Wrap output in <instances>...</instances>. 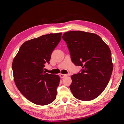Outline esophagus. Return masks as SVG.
Here are the masks:
<instances>
[{
    "instance_id": "1",
    "label": "esophagus",
    "mask_w": 124,
    "mask_h": 124,
    "mask_svg": "<svg viewBox=\"0 0 124 124\" xmlns=\"http://www.w3.org/2000/svg\"><path fill=\"white\" fill-rule=\"evenodd\" d=\"M59 76H60V77H61V78H65V77H66V76H67V74H61L59 75Z\"/></svg>"
}]
</instances>
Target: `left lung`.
I'll list each match as a JSON object with an SVG mask.
<instances>
[{
  "label": "left lung",
  "mask_w": 124,
  "mask_h": 124,
  "mask_svg": "<svg viewBox=\"0 0 124 124\" xmlns=\"http://www.w3.org/2000/svg\"><path fill=\"white\" fill-rule=\"evenodd\" d=\"M62 38L71 61L82 67L80 72L71 76L69 87L73 96L82 101L95 99L106 88L113 71L110 48L93 33L70 31L63 33Z\"/></svg>",
  "instance_id": "1"
}]
</instances>
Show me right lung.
<instances>
[{
    "label": "right lung",
    "mask_w": 124,
    "mask_h": 124,
    "mask_svg": "<svg viewBox=\"0 0 124 124\" xmlns=\"http://www.w3.org/2000/svg\"><path fill=\"white\" fill-rule=\"evenodd\" d=\"M62 32L50 33L26 41L13 59L12 70L16 86L32 103L44 106L55 100L60 78L46 73L44 64L62 39Z\"/></svg>",
    "instance_id": "obj_1"
}]
</instances>
